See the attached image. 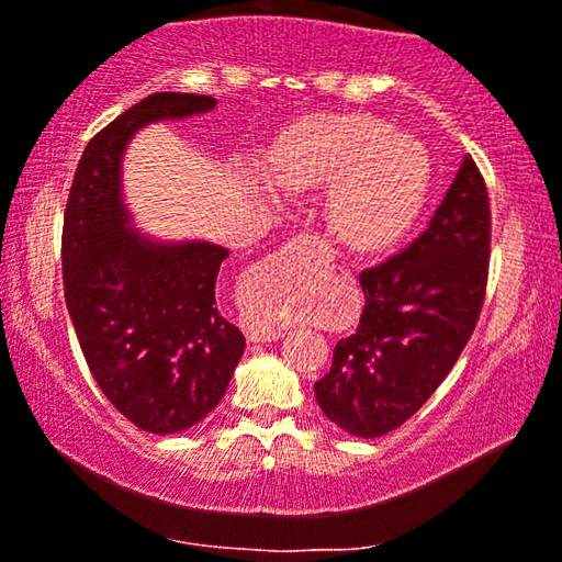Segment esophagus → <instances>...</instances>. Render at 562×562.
Listing matches in <instances>:
<instances>
[{
    "instance_id": "34e87169",
    "label": "esophagus",
    "mask_w": 562,
    "mask_h": 562,
    "mask_svg": "<svg viewBox=\"0 0 562 562\" xmlns=\"http://www.w3.org/2000/svg\"><path fill=\"white\" fill-rule=\"evenodd\" d=\"M304 245H310V248H314L319 252L322 258H333V250L327 248L325 243H319V240H304ZM245 337H248L250 342H268V340H279L281 337V329L279 327H271V325H266V322H248V325H245Z\"/></svg>"
}]
</instances>
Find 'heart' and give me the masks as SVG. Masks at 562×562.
Returning a JSON list of instances; mask_svg holds the SVG:
<instances>
[{"mask_svg": "<svg viewBox=\"0 0 562 562\" xmlns=\"http://www.w3.org/2000/svg\"><path fill=\"white\" fill-rule=\"evenodd\" d=\"M268 179L283 191L335 183L327 222L352 250L383 248L417 214L429 183V158L412 137L379 117L352 114L304 127L268 160ZM266 319H283L263 304Z\"/></svg>", "mask_w": 562, "mask_h": 562, "instance_id": "obj_1", "label": "heart"}]
</instances>
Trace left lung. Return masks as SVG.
I'll use <instances>...</instances> for the list:
<instances>
[{"mask_svg":"<svg viewBox=\"0 0 562 562\" xmlns=\"http://www.w3.org/2000/svg\"><path fill=\"white\" fill-rule=\"evenodd\" d=\"M488 260V189L465 156L429 225L360 271L358 329L335 345L333 368L314 383L325 417L358 437H381L412 419L471 340Z\"/></svg>","mask_w":562,"mask_h":562,"instance_id":"left-lung-1","label":"left lung"}]
</instances>
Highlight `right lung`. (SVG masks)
Wrapping results in <instances>:
<instances>
[{"instance_id": "add662e5", "label": "right lung", "mask_w": 562, "mask_h": 562, "mask_svg": "<svg viewBox=\"0 0 562 562\" xmlns=\"http://www.w3.org/2000/svg\"><path fill=\"white\" fill-rule=\"evenodd\" d=\"M214 104L158 91L122 112L83 148L64 212V294L81 352L114 409L153 435L189 429L222 402L245 337L214 299L229 252L210 243L158 245L127 229L120 158L148 122Z\"/></svg>"}]
</instances>
